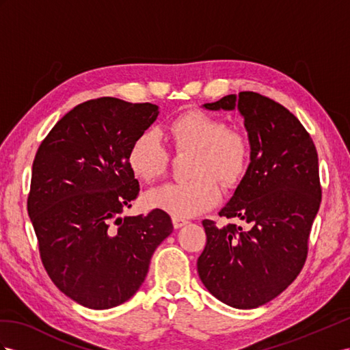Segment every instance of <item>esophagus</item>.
I'll list each match as a JSON object with an SVG mask.
<instances>
[{"label":"esophagus","instance_id":"obj_1","mask_svg":"<svg viewBox=\"0 0 350 350\" xmlns=\"http://www.w3.org/2000/svg\"><path fill=\"white\" fill-rule=\"evenodd\" d=\"M172 220H173V226H174V229H180V228H183V226H186V225H187V220H185V219L173 217Z\"/></svg>","mask_w":350,"mask_h":350}]
</instances>
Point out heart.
<instances>
[{"label": "heart", "mask_w": 350, "mask_h": 350, "mask_svg": "<svg viewBox=\"0 0 350 350\" xmlns=\"http://www.w3.org/2000/svg\"><path fill=\"white\" fill-rule=\"evenodd\" d=\"M168 137L176 152H192L186 182L154 187L143 204L173 217L186 219L213 208L220 201L219 180L237 186L245 177L252 161V142L247 133L229 129L225 120L202 111H187L170 121ZM170 155L158 134L145 130L137 134L127 152V165L140 182H152L164 174Z\"/></svg>", "instance_id": "b5f03b06"}]
</instances>
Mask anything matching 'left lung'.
I'll use <instances>...</instances> for the list:
<instances>
[{
  "mask_svg": "<svg viewBox=\"0 0 350 350\" xmlns=\"http://www.w3.org/2000/svg\"><path fill=\"white\" fill-rule=\"evenodd\" d=\"M210 111L238 107L252 142L245 177L219 213L239 219L219 229L204 220L207 244L198 273L214 297L237 309H254L288 286L304 266L309 235L321 204L318 152L295 116L254 92L229 94Z\"/></svg>",
  "mask_w": 350,
  "mask_h": 350,
  "instance_id": "1",
  "label": "left lung"
}]
</instances>
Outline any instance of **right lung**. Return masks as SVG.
<instances>
[{
    "instance_id": "obj_1",
    "label": "right lung",
    "mask_w": 350,
    "mask_h": 350,
    "mask_svg": "<svg viewBox=\"0 0 350 350\" xmlns=\"http://www.w3.org/2000/svg\"><path fill=\"white\" fill-rule=\"evenodd\" d=\"M158 113L152 103L87 100L57 121L35 155L28 214L41 262L57 288L85 308L127 301L173 232L159 210L120 217L140 191L129 148Z\"/></svg>"
}]
</instances>
